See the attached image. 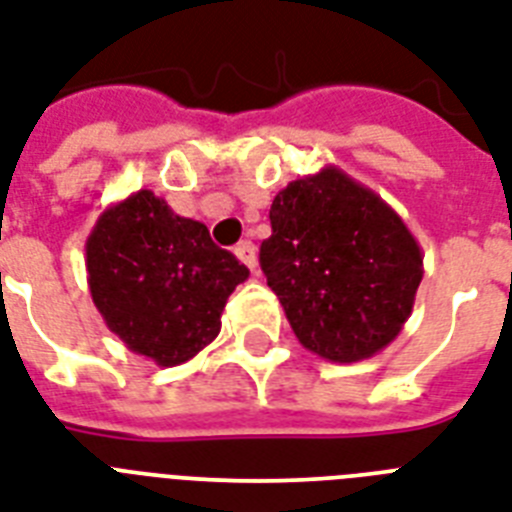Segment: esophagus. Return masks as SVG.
I'll return each mask as SVG.
<instances>
[{"label": "esophagus", "mask_w": 512, "mask_h": 512, "mask_svg": "<svg viewBox=\"0 0 512 512\" xmlns=\"http://www.w3.org/2000/svg\"><path fill=\"white\" fill-rule=\"evenodd\" d=\"M233 255L239 257L241 263L247 265L249 271H255L257 268V249L252 241H239V244L233 247Z\"/></svg>", "instance_id": "esophagus-1"}]
</instances>
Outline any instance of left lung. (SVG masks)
<instances>
[{"label":"left lung","instance_id":"1","mask_svg":"<svg viewBox=\"0 0 512 512\" xmlns=\"http://www.w3.org/2000/svg\"><path fill=\"white\" fill-rule=\"evenodd\" d=\"M271 228L260 265L303 348L353 364L396 340L422 281L396 209L329 164L276 193Z\"/></svg>","mask_w":512,"mask_h":512}]
</instances>
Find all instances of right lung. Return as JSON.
<instances>
[{"instance_id":"add662e5","label":"right lung","mask_w":512,"mask_h":512,"mask_svg":"<svg viewBox=\"0 0 512 512\" xmlns=\"http://www.w3.org/2000/svg\"><path fill=\"white\" fill-rule=\"evenodd\" d=\"M87 284L106 327L159 366L193 358L220 335L228 295L247 281L207 225L140 188L98 217L84 244Z\"/></svg>"}]
</instances>
